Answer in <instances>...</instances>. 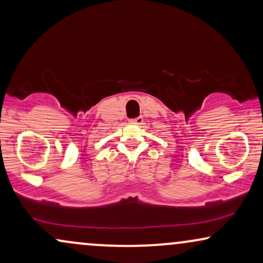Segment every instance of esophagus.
<instances>
[{
	"label": "esophagus",
	"mask_w": 263,
	"mask_h": 263,
	"mask_svg": "<svg viewBox=\"0 0 263 263\" xmlns=\"http://www.w3.org/2000/svg\"><path fill=\"white\" fill-rule=\"evenodd\" d=\"M129 122H131V124H142L143 118L142 116H137V118L135 119H129Z\"/></svg>",
	"instance_id": "obj_1"
}]
</instances>
